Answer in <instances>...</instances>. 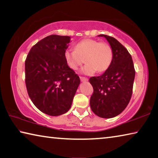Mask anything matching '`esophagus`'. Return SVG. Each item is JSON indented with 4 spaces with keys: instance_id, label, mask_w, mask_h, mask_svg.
Here are the masks:
<instances>
[{
    "instance_id": "34e87169",
    "label": "esophagus",
    "mask_w": 158,
    "mask_h": 158,
    "mask_svg": "<svg viewBox=\"0 0 158 158\" xmlns=\"http://www.w3.org/2000/svg\"><path fill=\"white\" fill-rule=\"evenodd\" d=\"M80 79H81V81H87L89 79L87 77H80Z\"/></svg>"
}]
</instances>
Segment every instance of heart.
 <instances>
[{
  "label": "heart",
  "mask_w": 158,
  "mask_h": 158,
  "mask_svg": "<svg viewBox=\"0 0 158 158\" xmlns=\"http://www.w3.org/2000/svg\"><path fill=\"white\" fill-rule=\"evenodd\" d=\"M113 57L110 45L93 39L83 40L76 44L74 50L67 49L64 52L67 65L73 70H77L83 63H86L81 69V73L85 74L106 71L110 67Z\"/></svg>",
  "instance_id": "obj_1"
}]
</instances>
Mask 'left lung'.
Listing matches in <instances>:
<instances>
[{"instance_id":"8db88e82","label":"left lung","mask_w":158,"mask_h":158,"mask_svg":"<svg viewBox=\"0 0 158 158\" xmlns=\"http://www.w3.org/2000/svg\"><path fill=\"white\" fill-rule=\"evenodd\" d=\"M105 37L113 50V60L105 73L89 79L93 93L90 106L99 117L110 118L118 116L126 108L132 97L135 70L128 51L113 37Z\"/></svg>"}]
</instances>
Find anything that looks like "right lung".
<instances>
[{
	"label": "right lung",
	"instance_id": "obj_1",
	"mask_svg": "<svg viewBox=\"0 0 158 158\" xmlns=\"http://www.w3.org/2000/svg\"><path fill=\"white\" fill-rule=\"evenodd\" d=\"M69 42V36H47L31 48L25 61L29 97L39 110L49 116H60L70 109L80 84L79 76L64 58Z\"/></svg>",
	"mask_w": 158,
	"mask_h": 158
}]
</instances>
